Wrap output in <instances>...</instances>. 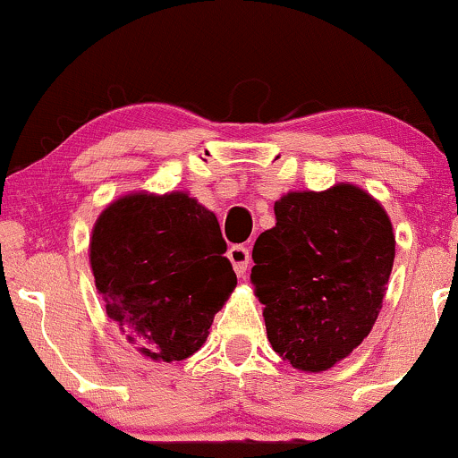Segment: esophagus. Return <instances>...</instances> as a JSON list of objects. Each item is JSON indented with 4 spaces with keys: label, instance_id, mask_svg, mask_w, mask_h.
I'll use <instances>...</instances> for the list:
<instances>
[{
    "label": "esophagus",
    "instance_id": "esophagus-1",
    "mask_svg": "<svg viewBox=\"0 0 458 458\" xmlns=\"http://www.w3.org/2000/svg\"><path fill=\"white\" fill-rule=\"evenodd\" d=\"M228 259H230V262H233L236 276L243 277L247 267H250V250H247L245 245H233L228 250Z\"/></svg>",
    "mask_w": 458,
    "mask_h": 458
}]
</instances>
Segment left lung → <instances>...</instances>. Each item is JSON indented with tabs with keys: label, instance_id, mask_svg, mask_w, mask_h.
Here are the masks:
<instances>
[{
	"label": "left lung",
	"instance_id": "left-lung-1",
	"mask_svg": "<svg viewBox=\"0 0 458 458\" xmlns=\"http://www.w3.org/2000/svg\"><path fill=\"white\" fill-rule=\"evenodd\" d=\"M254 243L251 282L267 338L301 372H325L364 343L379 317L396 239L366 189L288 191Z\"/></svg>",
	"mask_w": 458,
	"mask_h": 458
}]
</instances>
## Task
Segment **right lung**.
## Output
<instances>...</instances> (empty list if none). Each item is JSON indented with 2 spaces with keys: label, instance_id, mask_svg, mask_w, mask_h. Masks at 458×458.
<instances>
[{
  "label": "right lung",
  "instance_id": "right-lung-1",
  "mask_svg": "<svg viewBox=\"0 0 458 458\" xmlns=\"http://www.w3.org/2000/svg\"><path fill=\"white\" fill-rule=\"evenodd\" d=\"M213 211L187 191H133L103 208L90 267L107 317L152 361H181L207 343L236 286Z\"/></svg>",
  "mask_w": 458,
  "mask_h": 458
}]
</instances>
